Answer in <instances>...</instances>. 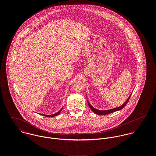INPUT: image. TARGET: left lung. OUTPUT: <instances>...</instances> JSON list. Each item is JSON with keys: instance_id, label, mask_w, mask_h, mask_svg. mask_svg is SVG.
I'll list each match as a JSON object with an SVG mask.
<instances>
[{"instance_id": "left-lung-1", "label": "left lung", "mask_w": 156, "mask_h": 156, "mask_svg": "<svg viewBox=\"0 0 156 156\" xmlns=\"http://www.w3.org/2000/svg\"><path fill=\"white\" fill-rule=\"evenodd\" d=\"M130 96L131 95H130V97L128 98V99L127 100V101L121 106L118 107V108H114V109H110V110H106V111H99V110H97L95 109V108H94L89 103V102H88V105H89V108L90 109L94 112L95 113L97 114V115H107V114H109V113H113L114 112L118 111H119V110H121L122 108H124L125 107V106L127 104L130 98Z\"/></svg>"}]
</instances>
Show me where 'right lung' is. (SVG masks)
I'll return each instance as SVG.
<instances>
[{
	"mask_svg": "<svg viewBox=\"0 0 156 156\" xmlns=\"http://www.w3.org/2000/svg\"><path fill=\"white\" fill-rule=\"evenodd\" d=\"M62 110V108L58 112H57L56 113H55V114H53V115H43V116H47V117H53V116H56V115H59V113H60V112Z\"/></svg>",
	"mask_w": 156,
	"mask_h": 156,
	"instance_id": "add662e5",
	"label": "right lung"
}]
</instances>
